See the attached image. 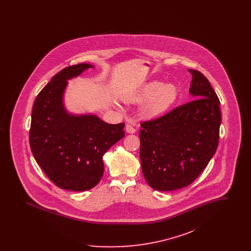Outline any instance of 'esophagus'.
Instances as JSON below:
<instances>
[{"label":"esophagus","instance_id":"1","mask_svg":"<svg viewBox=\"0 0 251 251\" xmlns=\"http://www.w3.org/2000/svg\"><path fill=\"white\" fill-rule=\"evenodd\" d=\"M126 131L127 132H129V133H134L135 131H136V128L131 124V123H128L127 125H126Z\"/></svg>","mask_w":251,"mask_h":251}]
</instances>
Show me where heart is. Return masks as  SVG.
Instances as JSON below:
<instances>
[{
  "label": "heart",
  "instance_id": "1",
  "mask_svg": "<svg viewBox=\"0 0 251 251\" xmlns=\"http://www.w3.org/2000/svg\"><path fill=\"white\" fill-rule=\"evenodd\" d=\"M177 98V88L174 84H167L161 85L158 82L146 84L137 94L132 96L131 101L142 102L148 100L143 109L144 116L155 117L170 107Z\"/></svg>",
  "mask_w": 251,
  "mask_h": 251
}]
</instances>
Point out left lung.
<instances>
[{"mask_svg": "<svg viewBox=\"0 0 251 251\" xmlns=\"http://www.w3.org/2000/svg\"><path fill=\"white\" fill-rule=\"evenodd\" d=\"M191 73L196 99L157 119L141 122L140 159L148 184L158 191L183 188L215 155L221 124L220 101L201 72Z\"/></svg>", "mask_w": 251, "mask_h": 251, "instance_id": "8db88e82", "label": "left lung"}]
</instances>
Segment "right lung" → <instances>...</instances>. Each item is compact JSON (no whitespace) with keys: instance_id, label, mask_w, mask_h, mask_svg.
I'll return each mask as SVG.
<instances>
[{"instance_id":"add662e5","label":"right lung","mask_w":251,"mask_h":251,"mask_svg":"<svg viewBox=\"0 0 251 251\" xmlns=\"http://www.w3.org/2000/svg\"><path fill=\"white\" fill-rule=\"evenodd\" d=\"M89 64L63 69L38 93L32 110L29 141L36 163L56 186L86 191L104 171L102 156L125 135L124 123L108 124L93 115L71 116L63 106L67 80Z\"/></svg>"}]
</instances>
